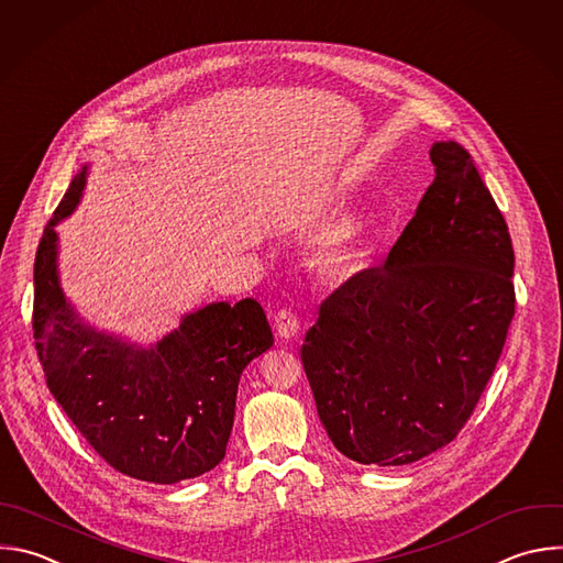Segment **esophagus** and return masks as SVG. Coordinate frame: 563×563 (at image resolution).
Returning <instances> with one entry per match:
<instances>
[{
	"label": "esophagus",
	"instance_id": "obj_1",
	"mask_svg": "<svg viewBox=\"0 0 563 563\" xmlns=\"http://www.w3.org/2000/svg\"><path fill=\"white\" fill-rule=\"evenodd\" d=\"M274 324H276V331H278V335L283 340H291L300 331V320H298V316L291 309H280L274 316Z\"/></svg>",
	"mask_w": 563,
	"mask_h": 563
}]
</instances>
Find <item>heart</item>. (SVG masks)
Segmentation results:
<instances>
[{
	"label": "heart",
	"instance_id": "heart-1",
	"mask_svg": "<svg viewBox=\"0 0 563 563\" xmlns=\"http://www.w3.org/2000/svg\"><path fill=\"white\" fill-rule=\"evenodd\" d=\"M355 258V232L353 225L333 230L316 252V263L324 272H338Z\"/></svg>",
	"mask_w": 563,
	"mask_h": 563
}]
</instances>
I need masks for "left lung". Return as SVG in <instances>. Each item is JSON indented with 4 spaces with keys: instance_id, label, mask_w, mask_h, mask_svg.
I'll list each match as a JSON object with an SVG mask.
<instances>
[{
    "instance_id": "1",
    "label": "left lung",
    "mask_w": 563,
    "mask_h": 563,
    "mask_svg": "<svg viewBox=\"0 0 563 563\" xmlns=\"http://www.w3.org/2000/svg\"><path fill=\"white\" fill-rule=\"evenodd\" d=\"M435 178L380 269L338 287L300 349L318 418L357 464L407 466L457 438L515 316L508 225L473 156L431 147Z\"/></svg>"
}]
</instances>
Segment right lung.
<instances>
[{"instance_id": "right-lung-1", "label": "right lung", "mask_w": 563, "mask_h": 563, "mask_svg": "<svg viewBox=\"0 0 563 563\" xmlns=\"http://www.w3.org/2000/svg\"><path fill=\"white\" fill-rule=\"evenodd\" d=\"M86 176L88 165L35 256L33 331L46 385L119 473L152 484L199 477L225 457L243 368L274 344L267 316L254 298L212 302L147 349L86 324L59 285L55 232L79 206Z\"/></svg>"}]
</instances>
